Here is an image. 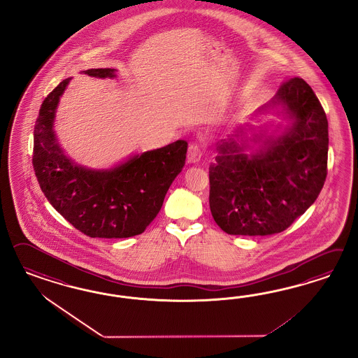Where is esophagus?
<instances>
[{"label": "esophagus", "mask_w": 358, "mask_h": 358, "mask_svg": "<svg viewBox=\"0 0 358 358\" xmlns=\"http://www.w3.org/2000/svg\"><path fill=\"white\" fill-rule=\"evenodd\" d=\"M203 153H205V150H203L202 144H199L196 141L192 143L187 148V160L190 163H198V162H201Z\"/></svg>", "instance_id": "esophagus-1"}]
</instances>
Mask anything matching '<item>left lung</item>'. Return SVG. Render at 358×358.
<instances>
[{
  "label": "left lung",
  "instance_id": "obj_1",
  "mask_svg": "<svg viewBox=\"0 0 358 358\" xmlns=\"http://www.w3.org/2000/svg\"><path fill=\"white\" fill-rule=\"evenodd\" d=\"M273 103L293 124L255 155L234 139L217 145L208 168L210 210L228 235L278 234L316 201L327 177L328 120L314 90L301 77L282 84Z\"/></svg>",
  "mask_w": 358,
  "mask_h": 358
}]
</instances>
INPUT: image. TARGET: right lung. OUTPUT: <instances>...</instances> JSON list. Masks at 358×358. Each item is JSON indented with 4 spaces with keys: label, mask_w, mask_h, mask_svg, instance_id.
<instances>
[{
    "label": "right lung",
    "mask_w": 358,
    "mask_h": 358,
    "mask_svg": "<svg viewBox=\"0 0 358 358\" xmlns=\"http://www.w3.org/2000/svg\"><path fill=\"white\" fill-rule=\"evenodd\" d=\"M99 78L114 77V69L84 71ZM71 78L44 98L34 129L33 166L39 186L55 210L89 238H131L159 214L164 198L182 171L187 143L136 155L110 171L77 166L56 143L55 111Z\"/></svg>",
    "instance_id": "right-lung-1"
}]
</instances>
